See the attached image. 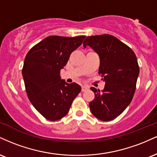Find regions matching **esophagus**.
Wrapping results in <instances>:
<instances>
[{
    "mask_svg": "<svg viewBox=\"0 0 157 157\" xmlns=\"http://www.w3.org/2000/svg\"><path fill=\"white\" fill-rule=\"evenodd\" d=\"M89 89V88L87 87V86H82V89H81V90H82V91H87V90Z\"/></svg>",
    "mask_w": 157,
    "mask_h": 157,
    "instance_id": "1",
    "label": "esophagus"
}]
</instances>
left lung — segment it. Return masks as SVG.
Here are the masks:
<instances>
[{"mask_svg": "<svg viewBox=\"0 0 157 157\" xmlns=\"http://www.w3.org/2000/svg\"><path fill=\"white\" fill-rule=\"evenodd\" d=\"M100 57L99 74L105 82L102 91L91 87L94 99L89 103L95 117L110 121L131 103L140 73L136 55L130 47L110 35L89 36L83 42Z\"/></svg>", "mask_w": 157, "mask_h": 157, "instance_id": "8db88e82", "label": "left lung"}]
</instances>
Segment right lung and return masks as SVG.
<instances>
[{"label": "right lung", "mask_w": 157, "mask_h": 157, "mask_svg": "<svg viewBox=\"0 0 157 157\" xmlns=\"http://www.w3.org/2000/svg\"><path fill=\"white\" fill-rule=\"evenodd\" d=\"M85 37L49 36L33 46L25 57L22 75L27 96L46 120L56 121L66 116L80 92L78 84L61 80L60 70Z\"/></svg>", "instance_id": "1"}]
</instances>
